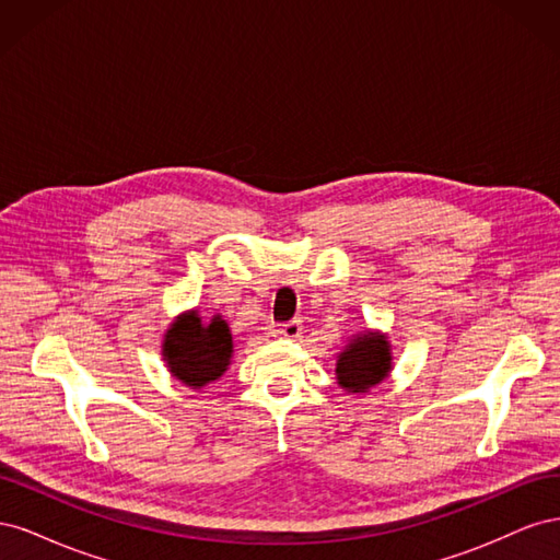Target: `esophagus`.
<instances>
[{"label": "esophagus", "instance_id": "esophagus-1", "mask_svg": "<svg viewBox=\"0 0 560 560\" xmlns=\"http://www.w3.org/2000/svg\"><path fill=\"white\" fill-rule=\"evenodd\" d=\"M301 331H303L301 319H290V322H284V325L280 327V334H282L284 338H299Z\"/></svg>", "mask_w": 560, "mask_h": 560}]
</instances>
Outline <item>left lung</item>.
<instances>
[{
  "mask_svg": "<svg viewBox=\"0 0 560 560\" xmlns=\"http://www.w3.org/2000/svg\"><path fill=\"white\" fill-rule=\"evenodd\" d=\"M387 336L381 331H364L350 338L336 360V381L348 393H369L393 371V352Z\"/></svg>",
  "mask_w": 560,
  "mask_h": 560,
  "instance_id": "left-lung-1",
  "label": "left lung"
}]
</instances>
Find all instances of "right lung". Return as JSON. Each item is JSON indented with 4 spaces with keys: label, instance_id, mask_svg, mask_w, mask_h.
Returning a JSON list of instances; mask_svg holds the SVG:
<instances>
[{
    "label": "right lung",
    "instance_id": "obj_1",
    "mask_svg": "<svg viewBox=\"0 0 560 560\" xmlns=\"http://www.w3.org/2000/svg\"><path fill=\"white\" fill-rule=\"evenodd\" d=\"M231 358L233 336L222 315L206 325L196 311H189L165 331L163 360L171 374L191 389L214 383L229 369Z\"/></svg>",
    "mask_w": 560,
    "mask_h": 560
}]
</instances>
